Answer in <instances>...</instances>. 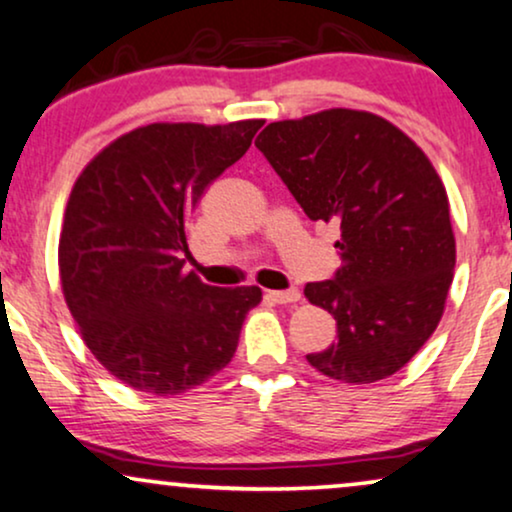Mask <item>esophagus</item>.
<instances>
[{
  "label": "esophagus",
  "mask_w": 512,
  "mask_h": 512,
  "mask_svg": "<svg viewBox=\"0 0 512 512\" xmlns=\"http://www.w3.org/2000/svg\"><path fill=\"white\" fill-rule=\"evenodd\" d=\"M268 299L275 304H296L301 299L299 289H285V292H268Z\"/></svg>",
  "instance_id": "obj_1"
}]
</instances>
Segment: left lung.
I'll return each instance as SVG.
<instances>
[{
	"label": "left lung",
	"instance_id": "1",
	"mask_svg": "<svg viewBox=\"0 0 512 512\" xmlns=\"http://www.w3.org/2000/svg\"><path fill=\"white\" fill-rule=\"evenodd\" d=\"M256 147L308 218L342 227V268L304 289L334 315L339 339L306 361L346 384L399 372L437 330L456 266L432 161L387 118L356 109L270 123Z\"/></svg>",
	"mask_w": 512,
	"mask_h": 512
}]
</instances>
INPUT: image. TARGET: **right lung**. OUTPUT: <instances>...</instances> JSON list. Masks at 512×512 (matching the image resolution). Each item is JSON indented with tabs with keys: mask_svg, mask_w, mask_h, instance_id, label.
I'll return each mask as SVG.
<instances>
[{
	"mask_svg": "<svg viewBox=\"0 0 512 512\" xmlns=\"http://www.w3.org/2000/svg\"><path fill=\"white\" fill-rule=\"evenodd\" d=\"M263 123L142 125L106 144L75 180L59 239L63 299L92 356L128 387L185 394L235 356L263 292L204 285L182 256L201 194Z\"/></svg>",
	"mask_w": 512,
	"mask_h": 512,
	"instance_id": "right-lung-1",
	"label": "right lung"
}]
</instances>
